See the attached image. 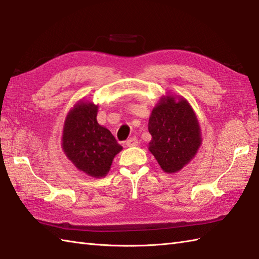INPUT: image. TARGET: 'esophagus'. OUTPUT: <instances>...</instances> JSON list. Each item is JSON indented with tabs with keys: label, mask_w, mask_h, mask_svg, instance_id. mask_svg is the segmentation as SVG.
<instances>
[{
	"label": "esophagus",
	"mask_w": 259,
	"mask_h": 259,
	"mask_svg": "<svg viewBox=\"0 0 259 259\" xmlns=\"http://www.w3.org/2000/svg\"><path fill=\"white\" fill-rule=\"evenodd\" d=\"M125 145L126 147H136L138 146V140H137L136 137H133V138H130L125 141Z\"/></svg>",
	"instance_id": "esophagus-1"
}]
</instances>
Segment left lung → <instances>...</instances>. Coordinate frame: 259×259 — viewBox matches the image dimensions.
Returning a JSON list of instances; mask_svg holds the SVG:
<instances>
[{
  "label": "left lung",
  "instance_id": "left-lung-1",
  "mask_svg": "<svg viewBox=\"0 0 259 259\" xmlns=\"http://www.w3.org/2000/svg\"><path fill=\"white\" fill-rule=\"evenodd\" d=\"M148 130L149 151L167 174L177 172L188 164L201 146L199 121L184 97L168 93L152 109Z\"/></svg>",
  "mask_w": 259,
  "mask_h": 259
}]
</instances>
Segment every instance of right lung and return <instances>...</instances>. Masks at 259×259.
Masks as SVG:
<instances>
[{"label":"right lung","mask_w":259,"mask_h":259,"mask_svg":"<svg viewBox=\"0 0 259 259\" xmlns=\"http://www.w3.org/2000/svg\"><path fill=\"white\" fill-rule=\"evenodd\" d=\"M98 108L88 100L74 104L64 121L61 145L75 168L93 178L107 176L113 158L122 150L112 134L98 123Z\"/></svg>","instance_id":"right-lung-1"}]
</instances>
